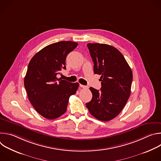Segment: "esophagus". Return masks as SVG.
Instances as JSON below:
<instances>
[{
  "instance_id": "34e87169",
  "label": "esophagus",
  "mask_w": 161,
  "mask_h": 161,
  "mask_svg": "<svg viewBox=\"0 0 161 161\" xmlns=\"http://www.w3.org/2000/svg\"><path fill=\"white\" fill-rule=\"evenodd\" d=\"M80 86L81 88H88V86H85V85H80Z\"/></svg>"
}]
</instances>
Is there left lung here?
<instances>
[{
	"label": "left lung",
	"instance_id": "left-lung-1",
	"mask_svg": "<svg viewBox=\"0 0 161 161\" xmlns=\"http://www.w3.org/2000/svg\"><path fill=\"white\" fill-rule=\"evenodd\" d=\"M94 72L101 75L100 90L90 87L92 99L86 104L90 113L101 121L115 118L130 94L132 73L122 54L112 46L88 43Z\"/></svg>",
	"mask_w": 161,
	"mask_h": 161
}]
</instances>
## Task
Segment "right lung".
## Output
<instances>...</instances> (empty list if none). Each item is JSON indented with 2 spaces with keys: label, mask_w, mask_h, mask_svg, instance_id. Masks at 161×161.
<instances>
[{
  "label": "right lung",
  "mask_w": 161,
  "mask_h": 161,
  "mask_svg": "<svg viewBox=\"0 0 161 161\" xmlns=\"http://www.w3.org/2000/svg\"><path fill=\"white\" fill-rule=\"evenodd\" d=\"M77 46V42L70 41L51 44L37 52L29 64L24 78L28 98L46 119H55L65 113L69 99L78 88V83L57 77L62 68L65 69L67 55Z\"/></svg>",
  "instance_id": "right-lung-1"
}]
</instances>
